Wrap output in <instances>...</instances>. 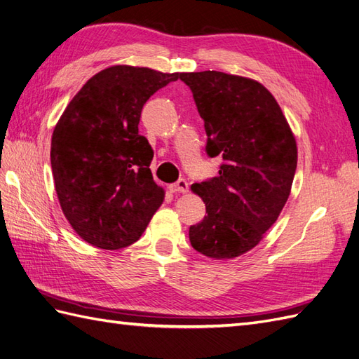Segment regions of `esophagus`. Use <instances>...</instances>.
Wrapping results in <instances>:
<instances>
[{"mask_svg":"<svg viewBox=\"0 0 359 359\" xmlns=\"http://www.w3.org/2000/svg\"><path fill=\"white\" fill-rule=\"evenodd\" d=\"M169 189L173 191V193H187L189 191V182L186 180H178L177 182H173L169 186Z\"/></svg>","mask_w":359,"mask_h":359,"instance_id":"obj_1","label":"esophagus"}]
</instances>
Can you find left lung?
<instances>
[{
    "label": "left lung",
    "mask_w": 359,
    "mask_h": 359,
    "mask_svg": "<svg viewBox=\"0 0 359 359\" xmlns=\"http://www.w3.org/2000/svg\"><path fill=\"white\" fill-rule=\"evenodd\" d=\"M207 133V156L219 175L191 186L207 216L191 225L193 249L215 259L255 248L290 196L297 166L294 135L263 84L217 71L184 72Z\"/></svg>",
    "instance_id": "obj_1"
}]
</instances>
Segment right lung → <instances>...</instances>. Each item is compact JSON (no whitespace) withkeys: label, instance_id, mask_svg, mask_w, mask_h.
<instances>
[{"label":"right lung","instance_id":"1","mask_svg":"<svg viewBox=\"0 0 359 359\" xmlns=\"http://www.w3.org/2000/svg\"><path fill=\"white\" fill-rule=\"evenodd\" d=\"M180 74L111 66L93 75L63 111L51 139L60 207L87 243L121 249L137 241L164 191L152 178L154 151L139 134L144 102Z\"/></svg>","mask_w":359,"mask_h":359}]
</instances>
